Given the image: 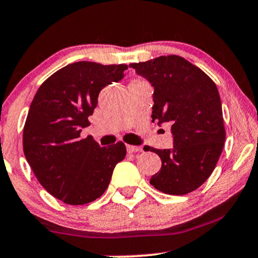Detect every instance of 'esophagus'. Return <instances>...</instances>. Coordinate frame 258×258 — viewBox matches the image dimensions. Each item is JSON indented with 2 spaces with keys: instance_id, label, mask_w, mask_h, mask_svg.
I'll list each match as a JSON object with an SVG mask.
<instances>
[{
  "instance_id": "obj_1",
  "label": "esophagus",
  "mask_w": 258,
  "mask_h": 258,
  "mask_svg": "<svg viewBox=\"0 0 258 258\" xmlns=\"http://www.w3.org/2000/svg\"><path fill=\"white\" fill-rule=\"evenodd\" d=\"M126 151H128V153H136L141 152L142 148L139 146H133V145H126Z\"/></svg>"
}]
</instances>
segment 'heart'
<instances>
[{
    "label": "heart",
    "instance_id": "heart-1",
    "mask_svg": "<svg viewBox=\"0 0 258 258\" xmlns=\"http://www.w3.org/2000/svg\"><path fill=\"white\" fill-rule=\"evenodd\" d=\"M139 81H140V80H133L132 82H139Z\"/></svg>",
    "mask_w": 258,
    "mask_h": 258
}]
</instances>
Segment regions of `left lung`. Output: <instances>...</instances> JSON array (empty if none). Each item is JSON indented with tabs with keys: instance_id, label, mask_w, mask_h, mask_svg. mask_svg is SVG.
<instances>
[{
	"instance_id": "1",
	"label": "left lung",
	"mask_w": 258,
	"mask_h": 258,
	"mask_svg": "<svg viewBox=\"0 0 258 258\" xmlns=\"http://www.w3.org/2000/svg\"><path fill=\"white\" fill-rule=\"evenodd\" d=\"M154 87L152 122L170 123L171 150L151 148L162 160L150 183L160 192L183 196L208 180L226 140L222 105L216 84L182 56H158L133 62Z\"/></svg>"
}]
</instances>
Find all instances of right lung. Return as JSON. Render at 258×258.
<instances>
[{"instance_id":"1","label":"right lung","mask_w":258,"mask_h":258,"mask_svg":"<svg viewBox=\"0 0 258 258\" xmlns=\"http://www.w3.org/2000/svg\"><path fill=\"white\" fill-rule=\"evenodd\" d=\"M125 63L78 61L57 70L35 94L23 133L26 160L38 182L69 205H83L104 195L117 163L125 158L122 141L100 147L81 139L98 105L100 90L123 78Z\"/></svg>"}]
</instances>
